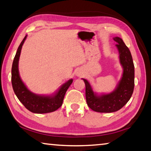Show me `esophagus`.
I'll use <instances>...</instances> for the list:
<instances>
[{"label":"esophagus","instance_id":"obj_1","mask_svg":"<svg viewBox=\"0 0 151 151\" xmlns=\"http://www.w3.org/2000/svg\"><path fill=\"white\" fill-rule=\"evenodd\" d=\"M82 75H83V73H82L81 71H78V72L76 73V75H77L78 76H82Z\"/></svg>","mask_w":151,"mask_h":151}]
</instances>
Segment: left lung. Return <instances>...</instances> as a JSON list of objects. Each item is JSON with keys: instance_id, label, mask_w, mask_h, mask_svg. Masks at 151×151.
I'll list each match as a JSON object with an SVG mask.
<instances>
[{"instance_id": "left-lung-1", "label": "left lung", "mask_w": 151, "mask_h": 151, "mask_svg": "<svg viewBox=\"0 0 151 151\" xmlns=\"http://www.w3.org/2000/svg\"><path fill=\"white\" fill-rule=\"evenodd\" d=\"M119 52V63L123 68L122 76L116 88L108 94H98L93 91L89 82L84 78L86 100L88 106L93 111L100 113H111L123 108L132 96L135 85V68L129 49L119 37H113Z\"/></svg>"}]
</instances>
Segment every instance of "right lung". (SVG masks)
Masks as SVG:
<instances>
[{"label":"right lung","instance_id":"1","mask_svg":"<svg viewBox=\"0 0 151 151\" xmlns=\"http://www.w3.org/2000/svg\"><path fill=\"white\" fill-rule=\"evenodd\" d=\"M27 37L26 35L19 45L14 59L12 67V84L16 96L20 102L32 113L46 114L57 110L62 106L65 93L73 83V79L62 84L53 94L50 95H40L32 92L27 88L20 78L18 70V63L22 47Z\"/></svg>","mask_w":151,"mask_h":151}]
</instances>
